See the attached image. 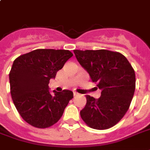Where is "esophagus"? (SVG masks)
I'll use <instances>...</instances> for the list:
<instances>
[{
    "mask_svg": "<svg viewBox=\"0 0 150 150\" xmlns=\"http://www.w3.org/2000/svg\"><path fill=\"white\" fill-rule=\"evenodd\" d=\"M73 95H74V96H79V94L77 93H76V92H74V93H73Z\"/></svg>",
    "mask_w": 150,
    "mask_h": 150,
    "instance_id": "obj_1",
    "label": "esophagus"
}]
</instances>
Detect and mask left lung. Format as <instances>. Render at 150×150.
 <instances>
[{"label": "left lung", "mask_w": 150, "mask_h": 150, "mask_svg": "<svg viewBox=\"0 0 150 150\" xmlns=\"http://www.w3.org/2000/svg\"><path fill=\"white\" fill-rule=\"evenodd\" d=\"M75 57L101 90L99 99L86 95L81 117L98 130L115 125L128 111L135 89V74L125 57L107 50H75Z\"/></svg>", "instance_id": "8db88e82"}]
</instances>
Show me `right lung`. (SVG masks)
Returning <instances> with one entry per match:
<instances>
[{"instance_id": "1", "label": "right lung", "mask_w": 150, "mask_h": 150, "mask_svg": "<svg viewBox=\"0 0 150 150\" xmlns=\"http://www.w3.org/2000/svg\"><path fill=\"white\" fill-rule=\"evenodd\" d=\"M73 56L66 50L38 49L21 55L9 73L11 95L22 118L33 127L46 128L57 123L73 98L71 90L53 91L49 81Z\"/></svg>"}]
</instances>
